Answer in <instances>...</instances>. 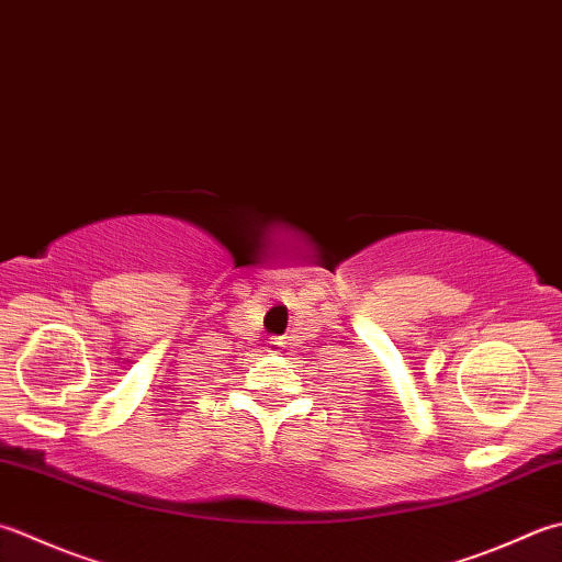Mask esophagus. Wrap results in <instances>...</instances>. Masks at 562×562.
<instances>
[{"label": "esophagus", "instance_id": "1", "mask_svg": "<svg viewBox=\"0 0 562 562\" xmlns=\"http://www.w3.org/2000/svg\"><path fill=\"white\" fill-rule=\"evenodd\" d=\"M270 348H282V338H270Z\"/></svg>", "mask_w": 562, "mask_h": 562}]
</instances>
